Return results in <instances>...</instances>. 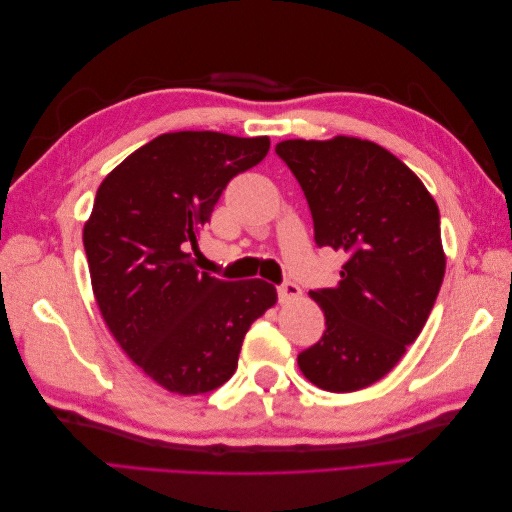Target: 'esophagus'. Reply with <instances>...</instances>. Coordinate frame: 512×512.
Instances as JSON below:
<instances>
[{"mask_svg":"<svg viewBox=\"0 0 512 512\" xmlns=\"http://www.w3.org/2000/svg\"><path fill=\"white\" fill-rule=\"evenodd\" d=\"M277 297H280V303H290V301H297L301 297V288L292 282L282 284L277 288Z\"/></svg>","mask_w":512,"mask_h":512,"instance_id":"34e87169","label":"esophagus"}]
</instances>
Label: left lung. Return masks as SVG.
Here are the masks:
<instances>
[{
    "label": "left lung",
    "mask_w": 512,
    "mask_h": 512,
    "mask_svg": "<svg viewBox=\"0 0 512 512\" xmlns=\"http://www.w3.org/2000/svg\"><path fill=\"white\" fill-rule=\"evenodd\" d=\"M275 151L307 198L316 243L346 256L337 286L309 292L327 331L299 367L322 391H361L399 363L436 303L438 205L404 162L363 138H292Z\"/></svg>",
    "instance_id": "1"
}]
</instances>
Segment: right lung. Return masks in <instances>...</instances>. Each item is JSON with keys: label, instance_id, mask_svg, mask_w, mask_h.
<instances>
[{"label": "right lung", "instance_id": "add662e5", "mask_svg": "<svg viewBox=\"0 0 512 512\" xmlns=\"http://www.w3.org/2000/svg\"><path fill=\"white\" fill-rule=\"evenodd\" d=\"M269 147V136L168 132L100 183L83 228L91 288L123 352L170 393L230 380L245 333L277 301L265 280L200 273L188 252L228 181Z\"/></svg>", "mask_w": 512, "mask_h": 512}]
</instances>
